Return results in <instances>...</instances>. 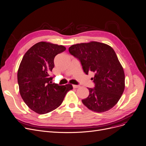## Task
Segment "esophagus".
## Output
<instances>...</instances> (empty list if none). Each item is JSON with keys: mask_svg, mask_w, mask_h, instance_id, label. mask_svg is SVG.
Listing matches in <instances>:
<instances>
[{"mask_svg": "<svg viewBox=\"0 0 146 146\" xmlns=\"http://www.w3.org/2000/svg\"><path fill=\"white\" fill-rule=\"evenodd\" d=\"M73 88H79L80 86H78V85H73Z\"/></svg>", "mask_w": 146, "mask_h": 146, "instance_id": "34e87169", "label": "esophagus"}]
</instances>
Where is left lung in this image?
<instances>
[{"instance_id": "1", "label": "left lung", "mask_w": 146, "mask_h": 146, "mask_svg": "<svg viewBox=\"0 0 146 146\" xmlns=\"http://www.w3.org/2000/svg\"><path fill=\"white\" fill-rule=\"evenodd\" d=\"M69 52L78 58L83 71L94 73V88H88L89 95L82 102L90 110L102 113L112 109L118 102L125 88L123 69L110 46L90 41L73 44Z\"/></svg>"}]
</instances>
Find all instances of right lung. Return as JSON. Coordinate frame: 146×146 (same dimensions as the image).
Wrapping results in <instances>:
<instances>
[{"instance_id":"1","label":"right lung","mask_w":146,"mask_h":146,"mask_svg":"<svg viewBox=\"0 0 146 146\" xmlns=\"http://www.w3.org/2000/svg\"><path fill=\"white\" fill-rule=\"evenodd\" d=\"M65 50L62 45L40 41L27 50L21 62L17 74L20 95L29 108L38 114L58 108L73 88L71 84L52 83L50 76L54 57Z\"/></svg>"}]
</instances>
